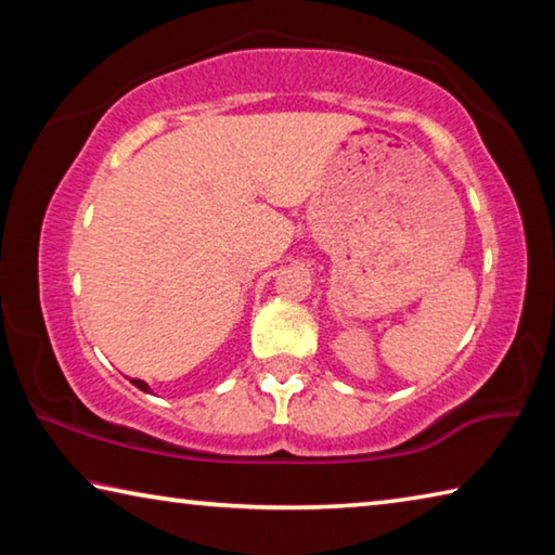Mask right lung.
Instances as JSON below:
<instances>
[{
  "instance_id": "1",
  "label": "right lung",
  "mask_w": 555,
  "mask_h": 555,
  "mask_svg": "<svg viewBox=\"0 0 555 555\" xmlns=\"http://www.w3.org/2000/svg\"><path fill=\"white\" fill-rule=\"evenodd\" d=\"M131 384H134L137 389H142V391L149 393V384H146V382H142V379H131Z\"/></svg>"
}]
</instances>
